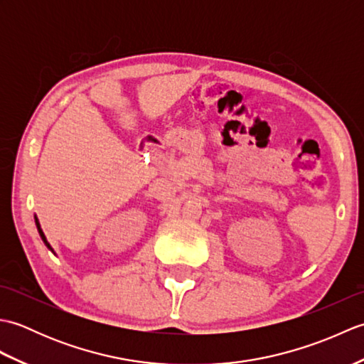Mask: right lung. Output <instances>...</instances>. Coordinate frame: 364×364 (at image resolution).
I'll list each match as a JSON object with an SVG mask.
<instances>
[{
  "instance_id": "1",
  "label": "right lung",
  "mask_w": 364,
  "mask_h": 364,
  "mask_svg": "<svg viewBox=\"0 0 364 364\" xmlns=\"http://www.w3.org/2000/svg\"><path fill=\"white\" fill-rule=\"evenodd\" d=\"M36 225H37V230H38V235H41V237H42V241L45 242V245L48 247V249L53 252V249H51V245L48 244V241H46V237H45V235H43V231H42V228H41V223H38V220H37V218H36Z\"/></svg>"
}]
</instances>
